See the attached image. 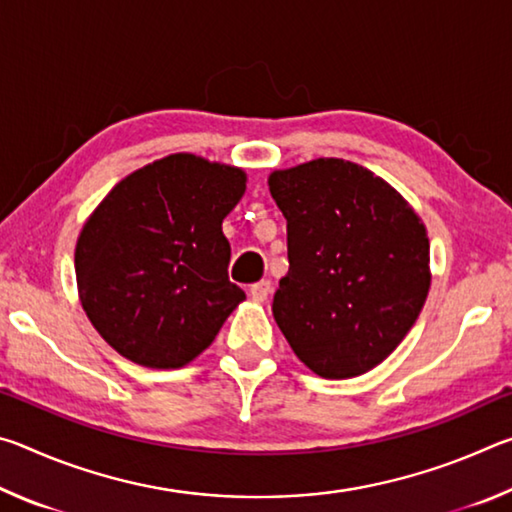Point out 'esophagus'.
<instances>
[{
    "label": "esophagus",
    "instance_id": "1",
    "mask_svg": "<svg viewBox=\"0 0 512 512\" xmlns=\"http://www.w3.org/2000/svg\"><path fill=\"white\" fill-rule=\"evenodd\" d=\"M271 282L268 280H262V282H257V284H253V287H250V298L253 300H257V302H264L266 298H268V293H271Z\"/></svg>",
    "mask_w": 512,
    "mask_h": 512
}]
</instances>
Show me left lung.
<instances>
[{"mask_svg":"<svg viewBox=\"0 0 512 512\" xmlns=\"http://www.w3.org/2000/svg\"><path fill=\"white\" fill-rule=\"evenodd\" d=\"M268 189L289 248L277 327L316 375H363L402 343L427 300L424 223L386 180L339 158L273 171Z\"/></svg>","mask_w":512,"mask_h":512,"instance_id":"8db88e82","label":"left lung"}]
</instances>
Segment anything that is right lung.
<instances>
[{
	"mask_svg": "<svg viewBox=\"0 0 512 512\" xmlns=\"http://www.w3.org/2000/svg\"><path fill=\"white\" fill-rule=\"evenodd\" d=\"M246 173L192 153L133 171L85 221L74 266L81 305L121 357L180 368L219 334L246 293L228 280L221 223Z\"/></svg>",
	"mask_w": 512,
	"mask_h": 512,
	"instance_id": "1",
	"label": "right lung"
}]
</instances>
